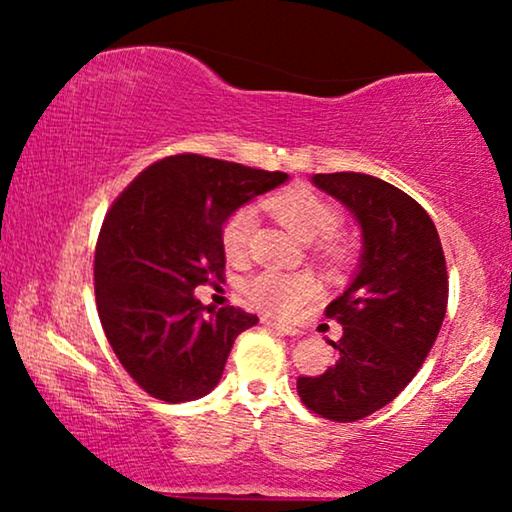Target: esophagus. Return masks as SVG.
Masks as SVG:
<instances>
[{"instance_id":"esophagus-1","label":"esophagus","mask_w":512,"mask_h":512,"mask_svg":"<svg viewBox=\"0 0 512 512\" xmlns=\"http://www.w3.org/2000/svg\"><path fill=\"white\" fill-rule=\"evenodd\" d=\"M263 324L268 326V328H275L277 333H282V335H291V338H296V335H300L303 331H300V328H296V326H289V324H277V321H270V319H263Z\"/></svg>"}]
</instances>
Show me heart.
Returning <instances> with one entry per match:
<instances>
[{
	"mask_svg": "<svg viewBox=\"0 0 512 512\" xmlns=\"http://www.w3.org/2000/svg\"><path fill=\"white\" fill-rule=\"evenodd\" d=\"M268 207L303 242L326 240L338 230L342 221L338 207H333L331 202L307 191V188H289V191L277 193L275 198L268 200ZM254 230L256 209H237L223 226V247H226L228 256H242L249 249ZM328 254L333 258H342L345 251L340 247H328ZM244 291H247L251 303L261 307V310L275 314V317H289L319 291V284L312 275H286V272L263 270L249 279Z\"/></svg>",
	"mask_w": 512,
	"mask_h": 512,
	"instance_id": "obj_1",
	"label": "heart"
}]
</instances>
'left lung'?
<instances>
[{"instance_id":"1","label":"left lung","mask_w":512,"mask_h":512,"mask_svg":"<svg viewBox=\"0 0 512 512\" xmlns=\"http://www.w3.org/2000/svg\"><path fill=\"white\" fill-rule=\"evenodd\" d=\"M312 184L352 212L361 256L326 307L342 326L328 340L335 363L298 377V396L321 417L356 422L394 401L429 356L447 310L445 256L431 216L401 188L359 172L312 174Z\"/></svg>"}]
</instances>
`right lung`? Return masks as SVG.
Returning a JSON list of instances; mask_svg holds the SVG:
<instances>
[{
  "label": "right lung",
  "mask_w": 512,
  "mask_h": 512,
  "mask_svg": "<svg viewBox=\"0 0 512 512\" xmlns=\"http://www.w3.org/2000/svg\"><path fill=\"white\" fill-rule=\"evenodd\" d=\"M286 179L181 153L146 167L111 205L95 247L97 314L118 361L146 394L184 403L219 384L235 338L258 317L205 307L193 291L223 279L230 216Z\"/></svg>",
  "instance_id": "obj_1"
}]
</instances>
